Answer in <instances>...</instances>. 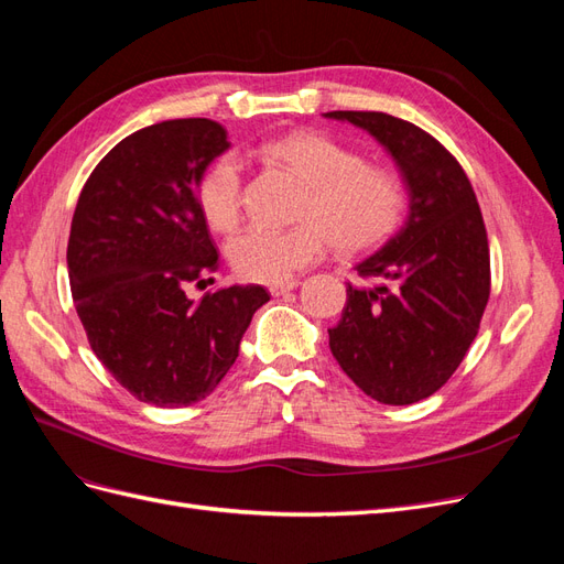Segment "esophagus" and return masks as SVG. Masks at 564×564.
Wrapping results in <instances>:
<instances>
[{
    "label": "esophagus",
    "instance_id": "esophagus-1",
    "mask_svg": "<svg viewBox=\"0 0 564 564\" xmlns=\"http://www.w3.org/2000/svg\"><path fill=\"white\" fill-rule=\"evenodd\" d=\"M299 286V280H289V282H280V284H270V294L272 296H284L286 292Z\"/></svg>",
    "mask_w": 564,
    "mask_h": 564
}]
</instances>
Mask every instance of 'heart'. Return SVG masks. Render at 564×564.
Returning a JSON list of instances; mask_svg holds the SVG:
<instances>
[{"label":"heart","mask_w":564,"mask_h":564,"mask_svg":"<svg viewBox=\"0 0 564 564\" xmlns=\"http://www.w3.org/2000/svg\"><path fill=\"white\" fill-rule=\"evenodd\" d=\"M259 152L303 181V218L292 228L251 226L228 245V261L242 280L289 282L319 261L329 242L357 253L381 245L398 230L406 187L398 172L367 164L355 148L317 131H296L265 141ZM197 204L207 224L228 232L242 216V162L232 152L216 158L197 183Z\"/></svg>","instance_id":"b5f03b06"}]
</instances>
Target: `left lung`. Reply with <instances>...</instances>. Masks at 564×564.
Listing matches in <instances>:
<instances>
[{"mask_svg":"<svg viewBox=\"0 0 564 564\" xmlns=\"http://www.w3.org/2000/svg\"><path fill=\"white\" fill-rule=\"evenodd\" d=\"M365 129L395 160L409 193L400 232L355 265L329 348L357 388L383 404L431 398L464 360L489 301L482 212L452 152L386 112H324Z\"/></svg>","mask_w":564,"mask_h":564,"instance_id":"8db88e82","label":"left lung"}]
</instances>
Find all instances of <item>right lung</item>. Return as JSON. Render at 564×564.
Wrapping results in <instances>:
<instances>
[{
    "label": "right lung",
    "instance_id": "obj_1",
    "mask_svg": "<svg viewBox=\"0 0 564 564\" xmlns=\"http://www.w3.org/2000/svg\"><path fill=\"white\" fill-rule=\"evenodd\" d=\"M228 148L214 119H166L119 141L77 199L67 242L77 315L98 360L148 404L214 392L270 301L261 284L185 296L187 282L218 268L197 183Z\"/></svg>",
    "mask_w": 564,
    "mask_h": 564
}]
</instances>
